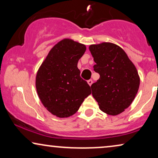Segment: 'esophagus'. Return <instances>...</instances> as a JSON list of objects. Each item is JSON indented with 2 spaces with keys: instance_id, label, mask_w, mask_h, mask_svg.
<instances>
[{
  "instance_id": "esophagus-1",
  "label": "esophagus",
  "mask_w": 158,
  "mask_h": 158,
  "mask_svg": "<svg viewBox=\"0 0 158 158\" xmlns=\"http://www.w3.org/2000/svg\"><path fill=\"white\" fill-rule=\"evenodd\" d=\"M88 85H89L90 86H91V85L93 84V81H92V80H89V81H88Z\"/></svg>"
}]
</instances>
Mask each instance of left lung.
<instances>
[{
    "instance_id": "1",
    "label": "left lung",
    "mask_w": 158,
    "mask_h": 158,
    "mask_svg": "<svg viewBox=\"0 0 158 158\" xmlns=\"http://www.w3.org/2000/svg\"><path fill=\"white\" fill-rule=\"evenodd\" d=\"M89 50L100 75L90 86L99 109L111 116L127 109L139 90L140 78L137 68L124 49L111 42L91 44Z\"/></svg>"
}]
</instances>
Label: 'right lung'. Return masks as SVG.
I'll return each instance as SVG.
<instances>
[{"label":"right lung","mask_w":158,"mask_h":158,"mask_svg":"<svg viewBox=\"0 0 158 158\" xmlns=\"http://www.w3.org/2000/svg\"><path fill=\"white\" fill-rule=\"evenodd\" d=\"M85 50V45L63 39L50 49L36 73L39 98L47 111L57 117L73 115L91 94L77 68V62Z\"/></svg>","instance_id":"right-lung-1"}]
</instances>
